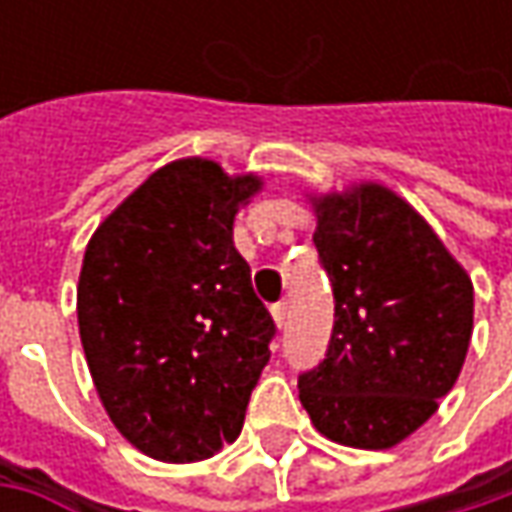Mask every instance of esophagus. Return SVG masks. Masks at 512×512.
Wrapping results in <instances>:
<instances>
[{"label":"esophagus","mask_w":512,"mask_h":512,"mask_svg":"<svg viewBox=\"0 0 512 512\" xmlns=\"http://www.w3.org/2000/svg\"><path fill=\"white\" fill-rule=\"evenodd\" d=\"M273 319H276V325L279 327L287 325V302H276V305H273Z\"/></svg>","instance_id":"34e87169"}]
</instances>
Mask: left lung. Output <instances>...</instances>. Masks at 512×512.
I'll return each mask as SVG.
<instances>
[{
    "mask_svg": "<svg viewBox=\"0 0 512 512\" xmlns=\"http://www.w3.org/2000/svg\"><path fill=\"white\" fill-rule=\"evenodd\" d=\"M313 245L336 322L299 399L330 442L387 450L419 430L462 373L473 282L393 190L373 182L310 196Z\"/></svg>",
    "mask_w": 512,
    "mask_h": 512,
    "instance_id": "obj_1",
    "label": "left lung"
}]
</instances>
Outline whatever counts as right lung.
I'll list each match as a JSON object with an SVG mask.
<instances>
[{"label": "right lung", "instance_id": "right-lung-1", "mask_svg": "<svg viewBox=\"0 0 512 512\" xmlns=\"http://www.w3.org/2000/svg\"><path fill=\"white\" fill-rule=\"evenodd\" d=\"M262 179L179 159L90 236L79 336L110 422L156 462L210 459L239 439L276 325L233 245Z\"/></svg>", "mask_w": 512, "mask_h": 512}]
</instances>
